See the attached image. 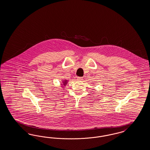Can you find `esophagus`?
I'll return each mask as SVG.
<instances>
[{"instance_id":"1","label":"esophagus","mask_w":150,"mask_h":150,"mask_svg":"<svg viewBox=\"0 0 150 150\" xmlns=\"http://www.w3.org/2000/svg\"><path fill=\"white\" fill-rule=\"evenodd\" d=\"M77 80L79 81H81L82 80V77H77Z\"/></svg>"}]
</instances>
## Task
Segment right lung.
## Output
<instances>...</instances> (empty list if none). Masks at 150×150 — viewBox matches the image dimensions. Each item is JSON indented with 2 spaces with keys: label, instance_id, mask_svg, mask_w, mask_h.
Masks as SVG:
<instances>
[{
  "label": "right lung",
  "instance_id": "right-lung-1",
  "mask_svg": "<svg viewBox=\"0 0 150 150\" xmlns=\"http://www.w3.org/2000/svg\"><path fill=\"white\" fill-rule=\"evenodd\" d=\"M67 81H66V80H65V81H64L63 82L64 85H66V84H67Z\"/></svg>",
  "mask_w": 150,
  "mask_h": 150
}]
</instances>
